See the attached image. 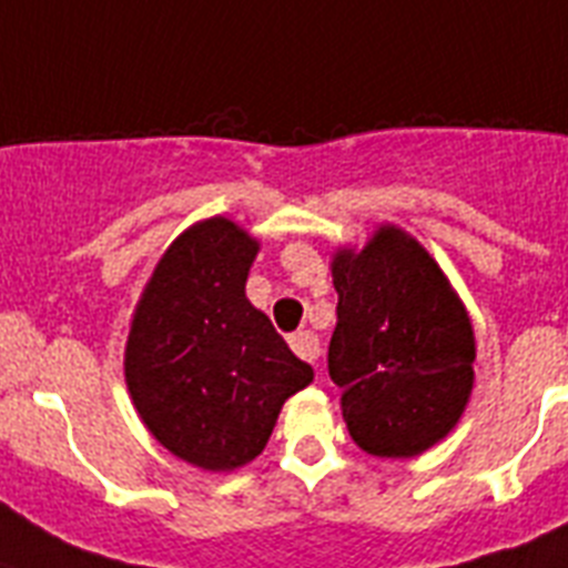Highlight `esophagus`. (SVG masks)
Returning <instances> with one entry per match:
<instances>
[{"mask_svg":"<svg viewBox=\"0 0 568 568\" xmlns=\"http://www.w3.org/2000/svg\"><path fill=\"white\" fill-rule=\"evenodd\" d=\"M288 343H292V349L297 352L303 361H308V364H314V361H317V355H321V343H317V335H314V332H308V328H300V332H294V335L288 337Z\"/></svg>","mask_w":568,"mask_h":568,"instance_id":"esophagus-1","label":"esophagus"}]
</instances>
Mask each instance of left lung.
<instances>
[{"instance_id": "left-lung-1", "label": "left lung", "mask_w": 568, "mask_h": 568, "mask_svg": "<svg viewBox=\"0 0 568 568\" xmlns=\"http://www.w3.org/2000/svg\"><path fill=\"white\" fill-rule=\"evenodd\" d=\"M337 326L328 375L361 450L409 459L459 424L474 393L470 314L430 251L398 225L332 256Z\"/></svg>"}]
</instances>
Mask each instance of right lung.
Instances as JSON below:
<instances>
[{"mask_svg":"<svg viewBox=\"0 0 568 568\" xmlns=\"http://www.w3.org/2000/svg\"><path fill=\"white\" fill-rule=\"evenodd\" d=\"M260 240L233 219L181 231L132 312L123 378L146 430L181 462L225 474L265 450L276 416L314 381L247 300Z\"/></svg>","mask_w":568,"mask_h":568,"instance_id":"add662e5","label":"right lung"}]
</instances>
